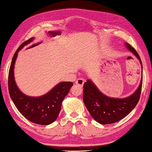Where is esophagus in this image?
Segmentation results:
<instances>
[{"instance_id": "obj_1", "label": "esophagus", "mask_w": 152, "mask_h": 152, "mask_svg": "<svg viewBox=\"0 0 152 152\" xmlns=\"http://www.w3.org/2000/svg\"><path fill=\"white\" fill-rule=\"evenodd\" d=\"M75 83H76V85L79 86V87H83V83H84V80H83V79H82V78L78 79L76 81Z\"/></svg>"}]
</instances>
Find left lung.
<instances>
[{"mask_svg":"<svg viewBox=\"0 0 152 152\" xmlns=\"http://www.w3.org/2000/svg\"><path fill=\"white\" fill-rule=\"evenodd\" d=\"M126 48L131 52L140 62V56L130 44L125 43ZM142 78L137 89L126 98H115L108 97L99 90L90 79L83 85V100L89 114L94 120L102 125L114 123L121 121L132 111L137 104L142 87Z\"/></svg>","mask_w":152,"mask_h":152,"instance_id":"obj_1","label":"left lung"}]
</instances>
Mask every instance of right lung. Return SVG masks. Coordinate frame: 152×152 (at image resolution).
<instances>
[{
	"label": "right lung",
	"instance_id": "1",
	"mask_svg": "<svg viewBox=\"0 0 152 152\" xmlns=\"http://www.w3.org/2000/svg\"><path fill=\"white\" fill-rule=\"evenodd\" d=\"M34 39L31 38L22 43L14 54L9 69V91L14 104L25 118L34 123L48 125L58 117L62 102L73 83L71 81L60 82L48 92L38 97L28 96L20 90L15 80V63L19 51Z\"/></svg>",
	"mask_w": 152,
	"mask_h": 152
}]
</instances>
